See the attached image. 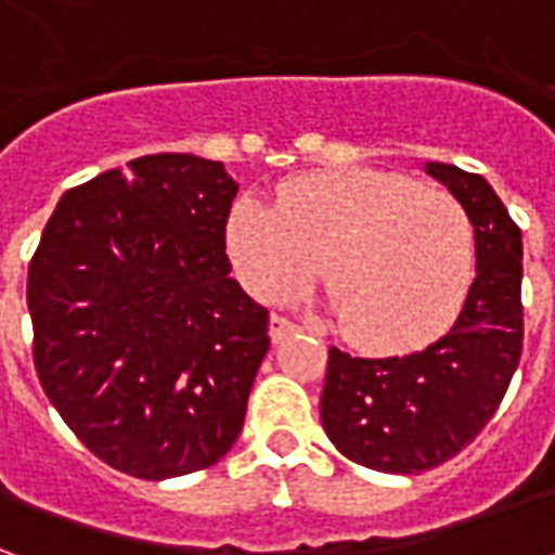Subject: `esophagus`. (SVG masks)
<instances>
[{
  "label": "esophagus",
  "mask_w": 555,
  "mask_h": 555,
  "mask_svg": "<svg viewBox=\"0 0 555 555\" xmlns=\"http://www.w3.org/2000/svg\"><path fill=\"white\" fill-rule=\"evenodd\" d=\"M297 333V324L288 321V318H282V314H273L270 318V338H273V345H282L285 338L294 336Z\"/></svg>",
  "instance_id": "esophagus-1"
}]
</instances>
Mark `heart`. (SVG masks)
<instances>
[{"label":"heart","mask_w":555,"mask_h":555,"mask_svg":"<svg viewBox=\"0 0 555 555\" xmlns=\"http://www.w3.org/2000/svg\"><path fill=\"white\" fill-rule=\"evenodd\" d=\"M234 270L258 300L282 302L324 261L333 309L365 350H413L452 324L476 270V229L449 193L374 169L306 175L276 207L234 202Z\"/></svg>","instance_id":"heart-1"}]
</instances>
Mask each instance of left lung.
Returning <instances> with one entry per match:
<instances>
[{"instance_id": "8db88e82", "label": "left lung", "mask_w": 555, "mask_h": 555, "mask_svg": "<svg viewBox=\"0 0 555 555\" xmlns=\"http://www.w3.org/2000/svg\"><path fill=\"white\" fill-rule=\"evenodd\" d=\"M476 229V279L452 330L408 357L362 360L330 348L321 422L353 464L416 476L476 440L524 350L520 229L481 175L425 163Z\"/></svg>"}]
</instances>
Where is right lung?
Masks as SVG:
<instances>
[{
	"label": "right lung",
	"instance_id": "1",
	"mask_svg": "<svg viewBox=\"0 0 555 555\" xmlns=\"http://www.w3.org/2000/svg\"><path fill=\"white\" fill-rule=\"evenodd\" d=\"M234 195L217 159L147 154L67 190L31 258L43 392L127 476H186L241 437L270 336L229 276Z\"/></svg>",
	"mask_w": 555,
	"mask_h": 555
}]
</instances>
